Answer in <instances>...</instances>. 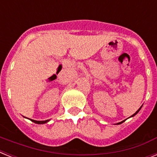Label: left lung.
Wrapping results in <instances>:
<instances>
[{"label": "left lung", "mask_w": 157, "mask_h": 157, "mask_svg": "<svg viewBox=\"0 0 157 157\" xmlns=\"http://www.w3.org/2000/svg\"><path fill=\"white\" fill-rule=\"evenodd\" d=\"M141 107H142V106H141V108H140V109H138V111H137V112H135V113H134V115H132V116H130V117H132V116H135V115H136V114H137V113H138V112H139V111H140V109H141ZM124 121H125V120H124ZM124 121H122V122H120V123H117V124H120V123H123V122H124Z\"/></svg>", "instance_id": "8db88e82"}]
</instances>
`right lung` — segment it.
I'll list each match as a JSON object with an SVG mask.
<instances>
[{
	"label": "right lung",
	"mask_w": 157,
	"mask_h": 157,
	"mask_svg": "<svg viewBox=\"0 0 157 157\" xmlns=\"http://www.w3.org/2000/svg\"><path fill=\"white\" fill-rule=\"evenodd\" d=\"M32 122H34V123H37V124H43V123H45L47 122H48L49 120H44V121H37V120H30Z\"/></svg>",
	"instance_id": "right-lung-1"
}]
</instances>
